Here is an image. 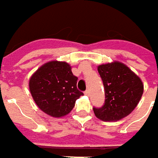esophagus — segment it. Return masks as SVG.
Listing matches in <instances>:
<instances>
[{"mask_svg":"<svg viewBox=\"0 0 158 158\" xmlns=\"http://www.w3.org/2000/svg\"><path fill=\"white\" fill-rule=\"evenodd\" d=\"M84 94H85V95H87V96H89V90H88V89H87V90L84 92Z\"/></svg>","mask_w":158,"mask_h":158,"instance_id":"obj_1","label":"esophagus"}]
</instances>
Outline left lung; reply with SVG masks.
Masks as SVG:
<instances>
[{
	"mask_svg": "<svg viewBox=\"0 0 158 158\" xmlns=\"http://www.w3.org/2000/svg\"><path fill=\"white\" fill-rule=\"evenodd\" d=\"M98 71L104 86L105 102L102 108H93L95 116L104 122L122 120L139 103L143 92L142 80L119 61L102 64Z\"/></svg>",
	"mask_w": 158,
	"mask_h": 158,
	"instance_id": "left-lung-1",
	"label": "left lung"
}]
</instances>
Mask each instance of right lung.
Here are the masks:
<instances>
[{"label": "right lung", "instance_id": "right-lung-1", "mask_svg": "<svg viewBox=\"0 0 158 158\" xmlns=\"http://www.w3.org/2000/svg\"><path fill=\"white\" fill-rule=\"evenodd\" d=\"M77 80L69 63L54 60L42 65L31 76L29 89L40 110L60 118L69 114L83 95L77 89Z\"/></svg>", "mask_w": 158, "mask_h": 158}]
</instances>
